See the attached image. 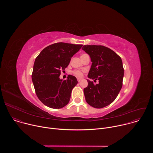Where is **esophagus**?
<instances>
[{
  "instance_id": "1",
  "label": "esophagus",
  "mask_w": 153,
  "mask_h": 153,
  "mask_svg": "<svg viewBox=\"0 0 153 153\" xmlns=\"http://www.w3.org/2000/svg\"><path fill=\"white\" fill-rule=\"evenodd\" d=\"M77 81H78V82H80V81L82 80V79H80V78H77Z\"/></svg>"
}]
</instances>
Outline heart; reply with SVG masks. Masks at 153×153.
<instances>
[{"mask_svg":"<svg viewBox=\"0 0 153 153\" xmlns=\"http://www.w3.org/2000/svg\"><path fill=\"white\" fill-rule=\"evenodd\" d=\"M85 55H86V54H82V56H81V57H83V56H85ZM73 73H74V74L75 75V76H76L77 77H82V76H83V71H80V70H74V71H73Z\"/></svg>","mask_w":153,"mask_h":153,"instance_id":"b5f03b06","label":"heart"}]
</instances>
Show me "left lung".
Here are the masks:
<instances>
[{
    "mask_svg": "<svg viewBox=\"0 0 153 153\" xmlns=\"http://www.w3.org/2000/svg\"><path fill=\"white\" fill-rule=\"evenodd\" d=\"M82 49L90 55L92 62L88 77L99 80L94 85L87 80L88 85L83 90L85 100L94 108L105 107L116 99L122 88L124 74L122 59L102 45H84Z\"/></svg>",
    "mask_w": 153,
    "mask_h": 153,
    "instance_id": "1",
    "label": "left lung"
}]
</instances>
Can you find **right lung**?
I'll use <instances>...</instances> for the list:
<instances>
[{
	"label": "right lung",
	"instance_id": "right-lung-1",
	"mask_svg": "<svg viewBox=\"0 0 153 153\" xmlns=\"http://www.w3.org/2000/svg\"><path fill=\"white\" fill-rule=\"evenodd\" d=\"M82 45L56 43L45 48L36 58L32 81L37 97L45 105L59 109L68 103L77 80L71 75L65 80L59 76Z\"/></svg>",
	"mask_w": 153,
	"mask_h": 153
}]
</instances>
